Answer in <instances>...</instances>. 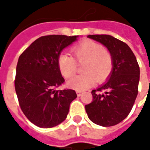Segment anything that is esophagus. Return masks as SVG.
Instances as JSON below:
<instances>
[{
	"label": "esophagus",
	"instance_id": "obj_1",
	"mask_svg": "<svg viewBox=\"0 0 150 150\" xmlns=\"http://www.w3.org/2000/svg\"><path fill=\"white\" fill-rule=\"evenodd\" d=\"M76 94H77V96H80L82 95V91H76Z\"/></svg>",
	"mask_w": 150,
	"mask_h": 150
}]
</instances>
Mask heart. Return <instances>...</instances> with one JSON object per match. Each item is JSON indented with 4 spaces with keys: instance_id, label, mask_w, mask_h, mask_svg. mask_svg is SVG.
Instances as JSON below:
<instances>
[{
    "instance_id": "obj_1",
    "label": "heart",
    "mask_w": 150,
    "mask_h": 150,
    "mask_svg": "<svg viewBox=\"0 0 150 150\" xmlns=\"http://www.w3.org/2000/svg\"><path fill=\"white\" fill-rule=\"evenodd\" d=\"M74 58L67 54H60L58 57V67L63 77L70 78L75 74L77 62H83V74L75 75L69 79L70 88L83 91L94 85L96 80L104 81L112 73V58L110 53L103 46L91 40L83 41L71 49Z\"/></svg>"
}]
</instances>
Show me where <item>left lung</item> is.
I'll return each mask as SVG.
<instances>
[{"mask_svg": "<svg viewBox=\"0 0 150 150\" xmlns=\"http://www.w3.org/2000/svg\"><path fill=\"white\" fill-rule=\"evenodd\" d=\"M88 38L108 50L113 67L106 82L92 90L93 100L85 105V109L88 118L98 125H116L128 116L134 104L138 93L139 65L132 50L122 41L107 34H93ZM102 91L104 93H101Z\"/></svg>", "mask_w": 150, "mask_h": 150, "instance_id": "1", "label": "left lung"}]
</instances>
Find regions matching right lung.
<instances>
[{
	"instance_id": "right-lung-1",
	"label": "right lung",
	"mask_w": 150,
	"mask_h": 150,
	"mask_svg": "<svg viewBox=\"0 0 150 150\" xmlns=\"http://www.w3.org/2000/svg\"><path fill=\"white\" fill-rule=\"evenodd\" d=\"M78 37L42 36L18 59L14 83L19 105L29 120L40 128H52L64 121L70 104L77 97L74 90L55 88L65 81L58 67V57Z\"/></svg>"
}]
</instances>
